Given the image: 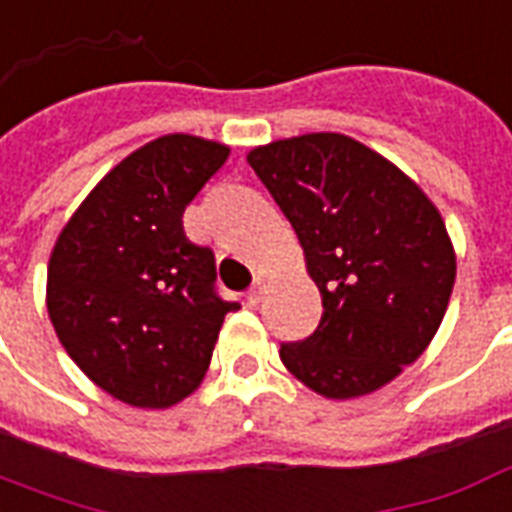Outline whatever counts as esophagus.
Returning a JSON list of instances; mask_svg holds the SVG:
<instances>
[{"label":"esophagus","instance_id":"34e87169","mask_svg":"<svg viewBox=\"0 0 512 512\" xmlns=\"http://www.w3.org/2000/svg\"><path fill=\"white\" fill-rule=\"evenodd\" d=\"M263 290H266V287H263V282L257 279L255 285L249 287V293H246V301H249V304H252V306H257V304H260V301H263Z\"/></svg>","mask_w":512,"mask_h":512}]
</instances>
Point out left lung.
I'll list each match as a JSON object with an SVG mask.
<instances>
[{
	"label": "left lung",
	"instance_id": "8db88e82",
	"mask_svg": "<svg viewBox=\"0 0 512 512\" xmlns=\"http://www.w3.org/2000/svg\"><path fill=\"white\" fill-rule=\"evenodd\" d=\"M246 160L323 295L320 325L279 358L328 399L377 391L418 361L448 309L456 255L439 211L396 165L336 132L276 140Z\"/></svg>",
	"mask_w": 512,
	"mask_h": 512
}]
</instances>
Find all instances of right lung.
Masks as SVG:
<instances>
[{
  "mask_svg": "<svg viewBox=\"0 0 512 512\" xmlns=\"http://www.w3.org/2000/svg\"><path fill=\"white\" fill-rule=\"evenodd\" d=\"M227 146L165 135L132 151L64 225L48 263V314L67 355L132 407L195 391L227 312L211 246L184 233V208Z\"/></svg>",
  "mask_w": 512,
  "mask_h": 512,
  "instance_id": "obj_1",
  "label": "right lung"
}]
</instances>
